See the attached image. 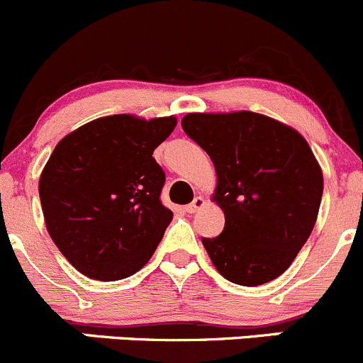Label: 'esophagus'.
I'll list each match as a JSON object with an SVG mask.
<instances>
[{
	"instance_id": "obj_1",
	"label": "esophagus",
	"mask_w": 363,
	"mask_h": 363,
	"mask_svg": "<svg viewBox=\"0 0 363 363\" xmlns=\"http://www.w3.org/2000/svg\"><path fill=\"white\" fill-rule=\"evenodd\" d=\"M203 205H205V200L202 199V196H196V199L193 200L191 203L186 205V212H189V214H195V212L200 211V208H202Z\"/></svg>"
}]
</instances>
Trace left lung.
Segmentation results:
<instances>
[{
  "label": "left lung",
  "instance_id": "obj_1",
  "mask_svg": "<svg viewBox=\"0 0 363 363\" xmlns=\"http://www.w3.org/2000/svg\"><path fill=\"white\" fill-rule=\"evenodd\" d=\"M182 130L218 175L212 200L225 212V230L202 239L218 272L240 286L279 277L309 239L323 195V174L306 138L250 111L186 113Z\"/></svg>",
  "mask_w": 363,
  "mask_h": 363
}]
</instances>
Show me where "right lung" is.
Returning a JSON list of instances; mask_svg holds the SVG:
<instances>
[{
    "label": "right lung",
    "mask_w": 363,
    "mask_h": 363,
    "mask_svg": "<svg viewBox=\"0 0 363 363\" xmlns=\"http://www.w3.org/2000/svg\"><path fill=\"white\" fill-rule=\"evenodd\" d=\"M175 124L174 116L100 117L52 151L38 184L43 218L84 276L124 279L151 259L174 216L160 200L164 172L152 152Z\"/></svg>",
    "instance_id": "obj_1"
}]
</instances>
